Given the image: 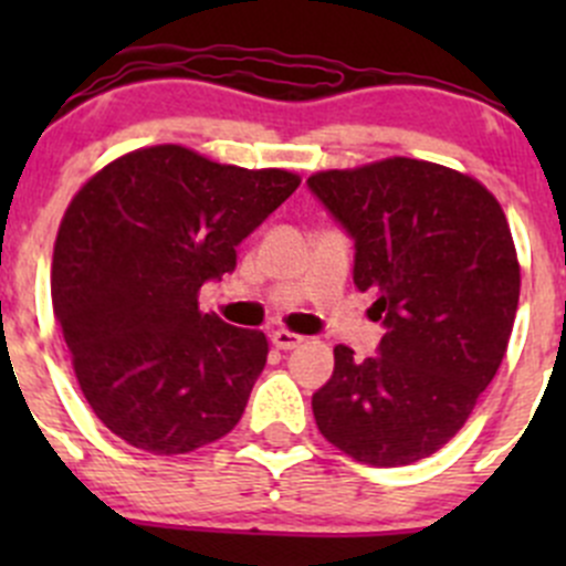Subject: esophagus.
I'll return each instance as SVG.
<instances>
[{
	"label": "esophagus",
	"mask_w": 566,
	"mask_h": 566,
	"mask_svg": "<svg viewBox=\"0 0 566 566\" xmlns=\"http://www.w3.org/2000/svg\"><path fill=\"white\" fill-rule=\"evenodd\" d=\"M271 342L279 347V350H295V347H298L301 342H304V336L290 334V331L279 328V331H273V334H271Z\"/></svg>",
	"instance_id": "34e87169"
}]
</instances>
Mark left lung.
Instances as JSON below:
<instances>
[{
	"instance_id": "left-lung-1",
	"label": "left lung",
	"mask_w": 566,
	"mask_h": 566,
	"mask_svg": "<svg viewBox=\"0 0 566 566\" xmlns=\"http://www.w3.org/2000/svg\"><path fill=\"white\" fill-rule=\"evenodd\" d=\"M306 186L350 235L353 282L386 328L367 361L334 347V375L312 394L319 432L369 465L430 458L465 424L510 342L521 265L504 210L473 177L413 158Z\"/></svg>"
}]
</instances>
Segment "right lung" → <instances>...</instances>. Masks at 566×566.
<instances>
[{
  "label": "right lung",
  "instance_id": "right-lung-1",
  "mask_svg": "<svg viewBox=\"0 0 566 566\" xmlns=\"http://www.w3.org/2000/svg\"><path fill=\"white\" fill-rule=\"evenodd\" d=\"M298 182L158 145L112 161L73 197L51 301L78 386L114 436L186 454L241 421L268 339L202 315L197 293L235 271L243 238Z\"/></svg>",
  "mask_w": 566,
  "mask_h": 566
}]
</instances>
